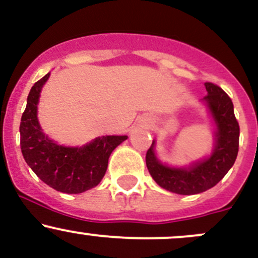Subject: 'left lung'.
I'll list each match as a JSON object with an SVG mask.
<instances>
[{"label":"left lung","instance_id":"8db88e82","mask_svg":"<svg viewBox=\"0 0 258 258\" xmlns=\"http://www.w3.org/2000/svg\"><path fill=\"white\" fill-rule=\"evenodd\" d=\"M205 87L208 94L204 100L208 103L217 125L212 155L188 169L169 168L156 159L153 143L145 156L148 170L156 184L180 195H194L214 187L232 168L237 158L240 126L233 113L232 100L216 84L206 82Z\"/></svg>","mask_w":258,"mask_h":258}]
</instances>
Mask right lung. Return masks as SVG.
<instances>
[{
	"label": "right lung",
	"mask_w": 258,
	"mask_h": 258,
	"mask_svg": "<svg viewBox=\"0 0 258 258\" xmlns=\"http://www.w3.org/2000/svg\"><path fill=\"white\" fill-rule=\"evenodd\" d=\"M49 73L33 84L21 118V150L34 174L54 190L81 194L97 186L105 175L111 151L128 139L126 135L97 138L82 148H67L49 140L39 126L37 104Z\"/></svg>",
	"instance_id": "add662e5"
}]
</instances>
